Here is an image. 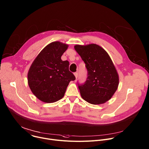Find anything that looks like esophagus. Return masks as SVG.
I'll use <instances>...</instances> for the list:
<instances>
[{
    "label": "esophagus",
    "mask_w": 149,
    "mask_h": 149,
    "mask_svg": "<svg viewBox=\"0 0 149 149\" xmlns=\"http://www.w3.org/2000/svg\"><path fill=\"white\" fill-rule=\"evenodd\" d=\"M74 75H75V78H77L78 75V72H75V73H74Z\"/></svg>",
    "instance_id": "1"
}]
</instances>
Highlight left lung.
Wrapping results in <instances>:
<instances>
[{"label":"left lung","instance_id":"1","mask_svg":"<svg viewBox=\"0 0 149 149\" xmlns=\"http://www.w3.org/2000/svg\"><path fill=\"white\" fill-rule=\"evenodd\" d=\"M74 48L88 70L86 82L78 86L81 97L93 105L105 103L116 91L119 81L111 57L103 48L96 44L75 45Z\"/></svg>","mask_w":149,"mask_h":149}]
</instances>
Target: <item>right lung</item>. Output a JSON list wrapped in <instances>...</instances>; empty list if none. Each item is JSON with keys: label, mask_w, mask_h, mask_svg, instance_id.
Returning a JSON list of instances; mask_svg holds the SVG:
<instances>
[{"label": "right lung", "mask_w": 149, "mask_h": 149, "mask_svg": "<svg viewBox=\"0 0 149 149\" xmlns=\"http://www.w3.org/2000/svg\"><path fill=\"white\" fill-rule=\"evenodd\" d=\"M68 45L54 41L46 45L31 64L27 74L32 93L42 102L53 103L63 97L74 75L69 71V62L61 58Z\"/></svg>", "instance_id": "obj_1"}]
</instances>
